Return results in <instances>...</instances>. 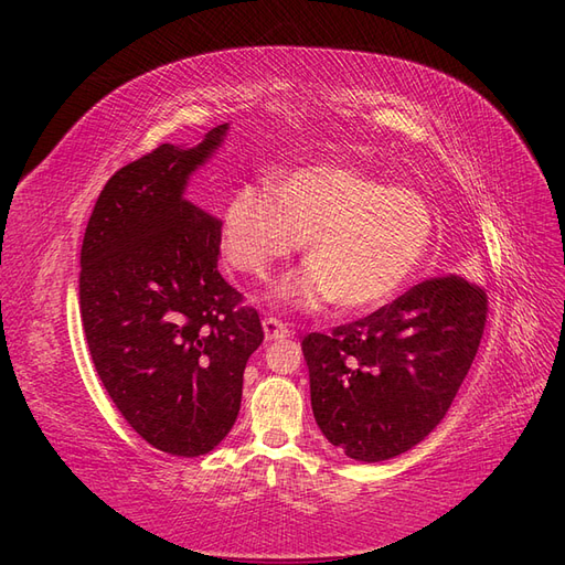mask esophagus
<instances>
[{
	"mask_svg": "<svg viewBox=\"0 0 565 565\" xmlns=\"http://www.w3.org/2000/svg\"><path fill=\"white\" fill-rule=\"evenodd\" d=\"M264 334L268 341L285 339V337H289V328L278 318H264Z\"/></svg>",
	"mask_w": 565,
	"mask_h": 565,
	"instance_id": "obj_1",
	"label": "esophagus"
}]
</instances>
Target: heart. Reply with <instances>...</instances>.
<instances>
[{
	"mask_svg": "<svg viewBox=\"0 0 565 565\" xmlns=\"http://www.w3.org/2000/svg\"><path fill=\"white\" fill-rule=\"evenodd\" d=\"M426 202L384 185L351 164H318L282 174L273 193L243 185L221 216V249L243 276L264 280L306 243V268L273 297L292 309L334 299L344 311L388 301L431 245Z\"/></svg>",
	"mask_w": 565,
	"mask_h": 565,
	"instance_id": "heart-1",
	"label": "heart"
}]
</instances>
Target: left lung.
<instances>
[{
    "label": "left lung",
    "mask_w": 565,
    "mask_h": 565,
    "mask_svg": "<svg viewBox=\"0 0 565 565\" xmlns=\"http://www.w3.org/2000/svg\"><path fill=\"white\" fill-rule=\"evenodd\" d=\"M486 318V289L446 276L330 334H306L311 405L324 438L358 461L415 448L452 405Z\"/></svg>",
    "instance_id": "1"
}]
</instances>
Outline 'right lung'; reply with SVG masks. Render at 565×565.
Instances as JSON below:
<instances>
[{"mask_svg":"<svg viewBox=\"0 0 565 565\" xmlns=\"http://www.w3.org/2000/svg\"><path fill=\"white\" fill-rule=\"evenodd\" d=\"M226 129L185 150L162 143L115 172L79 254V313L98 377L131 429L177 457L226 438L264 341L259 313L216 268L221 221L183 200Z\"/></svg>","mask_w":565,"mask_h":565,"instance_id":"obj_1","label":"right lung"}]
</instances>
